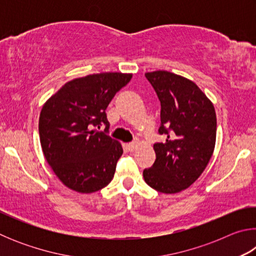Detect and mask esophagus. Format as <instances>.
I'll use <instances>...</instances> for the list:
<instances>
[{
    "instance_id": "1",
    "label": "esophagus",
    "mask_w": 256,
    "mask_h": 256,
    "mask_svg": "<svg viewBox=\"0 0 256 256\" xmlns=\"http://www.w3.org/2000/svg\"><path fill=\"white\" fill-rule=\"evenodd\" d=\"M138 142H130V144H126L128 149L130 151H134V150H136V149L138 148Z\"/></svg>"
}]
</instances>
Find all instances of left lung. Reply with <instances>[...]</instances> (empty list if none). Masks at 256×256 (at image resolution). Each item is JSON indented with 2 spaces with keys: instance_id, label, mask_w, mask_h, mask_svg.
<instances>
[{
  "instance_id": "left-lung-1",
  "label": "left lung",
  "mask_w": 256,
  "mask_h": 256,
  "mask_svg": "<svg viewBox=\"0 0 256 256\" xmlns=\"http://www.w3.org/2000/svg\"><path fill=\"white\" fill-rule=\"evenodd\" d=\"M162 104L159 128L166 141L156 144L154 166L144 170L150 188L164 194H175L190 188L209 164L216 136L214 104L188 79L158 70L146 72Z\"/></svg>"
}]
</instances>
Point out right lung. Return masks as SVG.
I'll list each match as a JSON object with an SVG mask.
<instances>
[{"label":"right lung","instance_id":"1","mask_svg":"<svg viewBox=\"0 0 256 256\" xmlns=\"http://www.w3.org/2000/svg\"><path fill=\"white\" fill-rule=\"evenodd\" d=\"M131 79L132 73L122 72L76 78L42 105L38 124L42 152L66 188L89 194L112 182L122 144L92 128H110L106 108Z\"/></svg>","mask_w":256,"mask_h":256}]
</instances>
